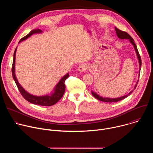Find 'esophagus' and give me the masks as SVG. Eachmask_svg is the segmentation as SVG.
Segmentation results:
<instances>
[{"instance_id": "obj_1", "label": "esophagus", "mask_w": 153, "mask_h": 153, "mask_svg": "<svg viewBox=\"0 0 153 153\" xmlns=\"http://www.w3.org/2000/svg\"><path fill=\"white\" fill-rule=\"evenodd\" d=\"M88 65L86 64V63H82V64H80L79 65L78 70L80 71H85V70H86L87 69H88Z\"/></svg>"}]
</instances>
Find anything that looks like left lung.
<instances>
[{"instance_id":"left-lung-1","label":"left lung","mask_w":153,"mask_h":153,"mask_svg":"<svg viewBox=\"0 0 153 153\" xmlns=\"http://www.w3.org/2000/svg\"><path fill=\"white\" fill-rule=\"evenodd\" d=\"M115 30L116 31V34H117V36L120 39H129L130 42L132 43V44L133 45L134 47V49L136 50V54H137V57H138V59H139V65H140V69H139V73L140 72V67H141V64H142V60H141V57H140V56L139 54V53L138 51V50L137 48V46L136 45V43H134V39L131 37V36L128 33H127L125 31H121L119 29L115 27ZM138 83V81L134 87V89L136 88V87L137 86V85ZM133 91H131L127 95H125V96H123L121 97H119V98H114V99H111V98H105V97H102L100 96H99L98 94H97L96 93L93 92V91H91V93H92V95L95 97L97 99L100 100V101H102V102H118V101H120L121 100H123L124 99H125L126 97H127L128 96H129L130 94H131L132 92Z\"/></svg>"}]
</instances>
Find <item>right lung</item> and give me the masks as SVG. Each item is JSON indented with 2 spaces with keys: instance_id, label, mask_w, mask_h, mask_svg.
<instances>
[{
  "instance_id": "obj_1",
  "label": "right lung",
  "mask_w": 153,
  "mask_h": 153,
  "mask_svg": "<svg viewBox=\"0 0 153 153\" xmlns=\"http://www.w3.org/2000/svg\"><path fill=\"white\" fill-rule=\"evenodd\" d=\"M42 31L39 29H36L34 30H32L30 31V33L24 37L23 38H22L19 42L23 41L25 39H27L28 37L31 36L32 34H35V33H41ZM16 48L14 53V57H13V65H12V75L13 77L16 82V84L17 86V88L19 89V91H20V94H22L24 97V98L28 101L29 102L35 104V105H39L41 106H52L54 104H56L63 96V94L65 93V82L67 80V79L69 77V74L68 73L67 74L63 76L62 79L59 81V82L57 84L55 90H54V93H53L51 96L47 95V96H33L32 94H30V93H27L22 87L21 86V85L19 84L18 82L16 75H15V57H16Z\"/></svg>"
}]
</instances>
